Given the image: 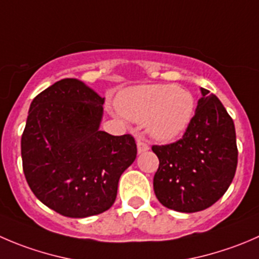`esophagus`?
<instances>
[{
    "instance_id": "obj_1",
    "label": "esophagus",
    "mask_w": 259,
    "mask_h": 259,
    "mask_svg": "<svg viewBox=\"0 0 259 259\" xmlns=\"http://www.w3.org/2000/svg\"><path fill=\"white\" fill-rule=\"evenodd\" d=\"M137 147H138V153H139V154H142V153L147 152V150L149 149V147H148V144H147V143L142 142V140H138V143H137Z\"/></svg>"
}]
</instances>
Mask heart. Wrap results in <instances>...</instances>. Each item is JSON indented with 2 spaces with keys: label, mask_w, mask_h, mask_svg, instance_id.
<instances>
[{
  "label": "heart",
  "mask_w": 259,
  "mask_h": 259,
  "mask_svg": "<svg viewBox=\"0 0 259 259\" xmlns=\"http://www.w3.org/2000/svg\"><path fill=\"white\" fill-rule=\"evenodd\" d=\"M122 116L144 122L147 133L162 142L173 140L186 132L195 114V99L176 84H145L122 91L117 96Z\"/></svg>",
  "instance_id": "heart-1"
}]
</instances>
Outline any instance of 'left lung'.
<instances>
[{
  "instance_id": "left-lung-1",
  "label": "left lung",
  "mask_w": 259,
  "mask_h": 259,
  "mask_svg": "<svg viewBox=\"0 0 259 259\" xmlns=\"http://www.w3.org/2000/svg\"><path fill=\"white\" fill-rule=\"evenodd\" d=\"M201 90L195 116L182 139L153 145L159 159L153 187L163 206L196 212L214 205L227 192L238 163L233 119L215 95Z\"/></svg>"
}]
</instances>
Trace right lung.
Masks as SVG:
<instances>
[{
  "mask_svg": "<svg viewBox=\"0 0 259 259\" xmlns=\"http://www.w3.org/2000/svg\"><path fill=\"white\" fill-rule=\"evenodd\" d=\"M104 102L82 81L64 78L30 105L21 137L25 178L35 196L63 217L109 210L120 176L137 158L132 135L100 130Z\"/></svg>",
  "mask_w": 259,
  "mask_h": 259,
  "instance_id": "right-lung-1",
  "label": "right lung"
}]
</instances>
